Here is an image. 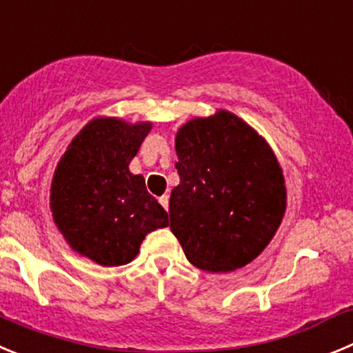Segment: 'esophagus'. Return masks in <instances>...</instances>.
Here are the masks:
<instances>
[{
    "mask_svg": "<svg viewBox=\"0 0 353 353\" xmlns=\"http://www.w3.org/2000/svg\"><path fill=\"white\" fill-rule=\"evenodd\" d=\"M159 203L164 206V210L168 212V208H170V196H166V194H164V196H161Z\"/></svg>",
    "mask_w": 353,
    "mask_h": 353,
    "instance_id": "obj_1",
    "label": "esophagus"
}]
</instances>
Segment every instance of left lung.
<instances>
[{"mask_svg":"<svg viewBox=\"0 0 353 353\" xmlns=\"http://www.w3.org/2000/svg\"><path fill=\"white\" fill-rule=\"evenodd\" d=\"M174 148L180 183L171 190V232L199 270L243 268L266 248L285 212V182L270 145L221 110L187 122Z\"/></svg>","mask_w":353,"mask_h":353,"instance_id":"left-lung-1","label":"left lung"}]
</instances>
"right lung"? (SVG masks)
Instances as JSON below:
<instances>
[{
	"label": "right lung",
	"mask_w": 353,
	"mask_h": 353,
	"mask_svg": "<svg viewBox=\"0 0 353 353\" xmlns=\"http://www.w3.org/2000/svg\"><path fill=\"white\" fill-rule=\"evenodd\" d=\"M150 128L148 122L92 121L57 164L50 194L54 221L73 250L101 266L131 263L145 236L170 224L143 176L128 168Z\"/></svg>",
	"instance_id": "right-lung-1"
}]
</instances>
